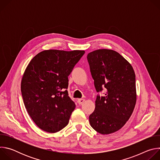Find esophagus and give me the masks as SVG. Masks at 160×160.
I'll return each mask as SVG.
<instances>
[{"label": "esophagus", "instance_id": "esophagus-1", "mask_svg": "<svg viewBox=\"0 0 160 160\" xmlns=\"http://www.w3.org/2000/svg\"><path fill=\"white\" fill-rule=\"evenodd\" d=\"M77 102L79 104H82L85 102V99H78L77 100Z\"/></svg>", "mask_w": 160, "mask_h": 160}]
</instances>
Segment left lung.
Returning a JSON list of instances; mask_svg holds the SVG:
<instances>
[{"label":"left lung","instance_id":"obj_1","mask_svg":"<svg viewBox=\"0 0 160 160\" xmlns=\"http://www.w3.org/2000/svg\"><path fill=\"white\" fill-rule=\"evenodd\" d=\"M87 58L97 92L102 87L106 90L104 96L97 97L89 122L98 132L110 134L122 128L133 112L137 101L135 74L131 64L113 50H96Z\"/></svg>","mask_w":160,"mask_h":160}]
</instances>
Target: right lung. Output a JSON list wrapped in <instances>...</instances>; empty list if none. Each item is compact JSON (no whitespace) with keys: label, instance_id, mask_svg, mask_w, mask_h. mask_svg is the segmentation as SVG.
Here are the masks:
<instances>
[{"label":"right lung","instance_id":"obj_1","mask_svg":"<svg viewBox=\"0 0 160 160\" xmlns=\"http://www.w3.org/2000/svg\"><path fill=\"white\" fill-rule=\"evenodd\" d=\"M84 51L50 49L37 54L22 75L21 90L28 115L42 130L56 133L64 128L75 108L68 96V76Z\"/></svg>","mask_w":160,"mask_h":160}]
</instances>
